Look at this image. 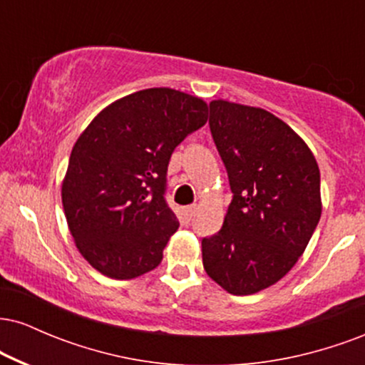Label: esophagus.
<instances>
[{
  "label": "esophagus",
  "instance_id": "1",
  "mask_svg": "<svg viewBox=\"0 0 365 365\" xmlns=\"http://www.w3.org/2000/svg\"><path fill=\"white\" fill-rule=\"evenodd\" d=\"M195 211H197V206H195V204H192V206L183 207V215H185V217H187L188 221H190L192 217L195 216Z\"/></svg>",
  "mask_w": 365,
  "mask_h": 365
}]
</instances>
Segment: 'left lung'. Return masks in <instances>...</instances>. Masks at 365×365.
Here are the masks:
<instances>
[{
  "instance_id": "1",
  "label": "left lung",
  "mask_w": 365,
  "mask_h": 365,
  "mask_svg": "<svg viewBox=\"0 0 365 365\" xmlns=\"http://www.w3.org/2000/svg\"><path fill=\"white\" fill-rule=\"evenodd\" d=\"M209 111L233 199L220 232L202 238V264L228 293L252 295L279 282L311 240L322 211L319 166L273 113L223 99Z\"/></svg>"
}]
</instances>
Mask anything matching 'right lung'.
<instances>
[{
	"mask_svg": "<svg viewBox=\"0 0 365 365\" xmlns=\"http://www.w3.org/2000/svg\"><path fill=\"white\" fill-rule=\"evenodd\" d=\"M206 121L200 98L154 87L111 103L81 133L61 200L75 245L94 269L132 279L159 266L180 225L165 199L170 158Z\"/></svg>",
	"mask_w": 365,
	"mask_h": 365,
	"instance_id": "1",
	"label": "right lung"
}]
</instances>
